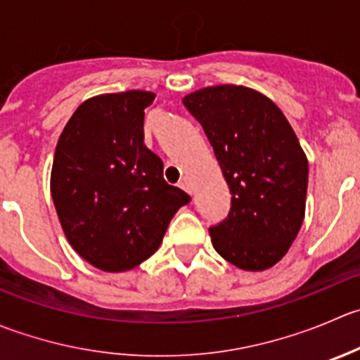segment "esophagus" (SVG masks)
<instances>
[{"label": "esophagus", "mask_w": 360, "mask_h": 360, "mask_svg": "<svg viewBox=\"0 0 360 360\" xmlns=\"http://www.w3.org/2000/svg\"><path fill=\"white\" fill-rule=\"evenodd\" d=\"M179 186L183 188L184 191H188V193H191V184H190V181L186 179V177H184V179H181V183H179Z\"/></svg>", "instance_id": "34e87169"}]
</instances>
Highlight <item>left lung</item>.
Listing matches in <instances>:
<instances>
[{"label":"left lung","mask_w":360,"mask_h":360,"mask_svg":"<svg viewBox=\"0 0 360 360\" xmlns=\"http://www.w3.org/2000/svg\"><path fill=\"white\" fill-rule=\"evenodd\" d=\"M184 107L202 124L232 198L211 226L214 250L243 271L285 257L304 219L308 158L276 103L251 87L221 84L190 93Z\"/></svg>","instance_id":"1"}]
</instances>
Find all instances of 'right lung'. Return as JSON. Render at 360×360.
Here are the masks:
<instances>
[{"label": "right lung", "instance_id": "right-lung-1", "mask_svg": "<svg viewBox=\"0 0 360 360\" xmlns=\"http://www.w3.org/2000/svg\"><path fill=\"white\" fill-rule=\"evenodd\" d=\"M155 96L139 89L93 96L77 107L56 146L51 193L63 232L105 273L148 260L191 200L163 179V162L144 144V109Z\"/></svg>", "mask_w": 360, "mask_h": 360}]
</instances>
